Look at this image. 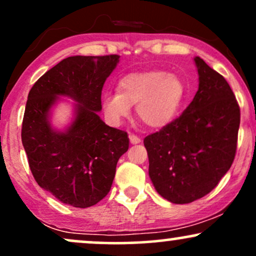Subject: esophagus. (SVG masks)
<instances>
[{
  "label": "esophagus",
  "instance_id": "esophagus-1",
  "mask_svg": "<svg viewBox=\"0 0 256 256\" xmlns=\"http://www.w3.org/2000/svg\"><path fill=\"white\" fill-rule=\"evenodd\" d=\"M128 138H130V142L132 143V144H138V143H140V138L136 136V134H130V136H128Z\"/></svg>",
  "mask_w": 256,
  "mask_h": 256
}]
</instances>
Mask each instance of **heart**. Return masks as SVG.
<instances>
[{
  "instance_id": "obj_1",
  "label": "heart",
  "mask_w": 256,
  "mask_h": 256,
  "mask_svg": "<svg viewBox=\"0 0 256 256\" xmlns=\"http://www.w3.org/2000/svg\"><path fill=\"white\" fill-rule=\"evenodd\" d=\"M186 98V85L177 74L164 71L137 72L119 80L118 92L102 95L107 122L119 125L136 106V116L149 128H162L172 122Z\"/></svg>"
}]
</instances>
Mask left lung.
Segmentation results:
<instances>
[{
    "instance_id": "1",
    "label": "left lung",
    "mask_w": 256,
    "mask_h": 256,
    "mask_svg": "<svg viewBox=\"0 0 256 256\" xmlns=\"http://www.w3.org/2000/svg\"><path fill=\"white\" fill-rule=\"evenodd\" d=\"M198 90L182 116L144 138L156 192L183 204L210 192L230 170L237 148L240 106L226 79L196 56Z\"/></svg>"
}]
</instances>
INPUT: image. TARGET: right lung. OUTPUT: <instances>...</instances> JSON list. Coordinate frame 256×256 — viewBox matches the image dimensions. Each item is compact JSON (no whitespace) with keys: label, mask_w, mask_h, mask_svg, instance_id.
Returning <instances> with one entry per match:
<instances>
[{"label":"right lung","mask_w":256,"mask_h":256,"mask_svg":"<svg viewBox=\"0 0 256 256\" xmlns=\"http://www.w3.org/2000/svg\"><path fill=\"white\" fill-rule=\"evenodd\" d=\"M119 58H66L28 92L22 128L28 166L40 188L72 207H91L106 198L119 158L128 149V134L106 125L98 114L102 88ZM58 96L78 102L66 132L54 130L48 122Z\"/></svg>","instance_id":"right-lung-1"}]
</instances>
